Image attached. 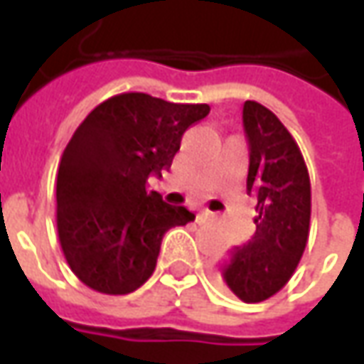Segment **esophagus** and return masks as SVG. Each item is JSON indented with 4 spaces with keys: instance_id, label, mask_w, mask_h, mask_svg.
Returning <instances> with one entry per match:
<instances>
[{
    "instance_id": "obj_1",
    "label": "esophagus",
    "mask_w": 364,
    "mask_h": 364,
    "mask_svg": "<svg viewBox=\"0 0 364 364\" xmlns=\"http://www.w3.org/2000/svg\"><path fill=\"white\" fill-rule=\"evenodd\" d=\"M200 214H203V216H213V213H210V210H200Z\"/></svg>"
}]
</instances>
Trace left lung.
I'll return each mask as SVG.
<instances>
[{"label":"left lung","instance_id":"8db88e82","mask_svg":"<svg viewBox=\"0 0 364 364\" xmlns=\"http://www.w3.org/2000/svg\"><path fill=\"white\" fill-rule=\"evenodd\" d=\"M244 130L250 146L247 195L255 198V232L228 259L216 279L244 302H261L289 282L310 232V177L298 144L267 107L245 101Z\"/></svg>","mask_w":364,"mask_h":364}]
</instances>
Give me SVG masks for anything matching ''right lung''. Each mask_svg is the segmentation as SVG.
Masks as SVG:
<instances>
[{
	"instance_id": "right-lung-1",
	"label": "right lung",
	"mask_w": 364,
	"mask_h": 364,
	"mask_svg": "<svg viewBox=\"0 0 364 364\" xmlns=\"http://www.w3.org/2000/svg\"><path fill=\"white\" fill-rule=\"evenodd\" d=\"M208 112L205 103L120 93L77 127L58 166L56 224L83 284L103 294L134 292L154 273L167 230L195 220L146 183L171 167L185 130Z\"/></svg>"
}]
</instances>
